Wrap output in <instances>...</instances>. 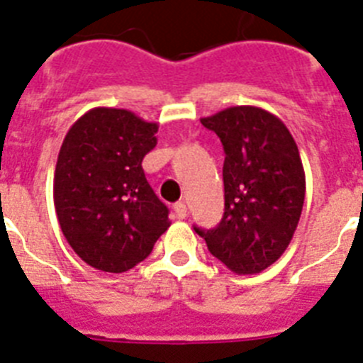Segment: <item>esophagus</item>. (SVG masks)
Segmentation results:
<instances>
[{"instance_id": "esophagus-1", "label": "esophagus", "mask_w": 363, "mask_h": 363, "mask_svg": "<svg viewBox=\"0 0 363 363\" xmlns=\"http://www.w3.org/2000/svg\"><path fill=\"white\" fill-rule=\"evenodd\" d=\"M174 211L175 215H177V218H184L186 215H188V208H186L184 202H177V204H174Z\"/></svg>"}]
</instances>
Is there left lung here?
I'll return each instance as SVG.
<instances>
[{"instance_id":"8db88e82","label":"left lung","mask_w":363,"mask_h":363,"mask_svg":"<svg viewBox=\"0 0 363 363\" xmlns=\"http://www.w3.org/2000/svg\"><path fill=\"white\" fill-rule=\"evenodd\" d=\"M226 153L224 217L199 230L208 250L237 275H253L282 257L298 226L306 174L298 146L277 116L259 106H230L202 117Z\"/></svg>"}]
</instances>
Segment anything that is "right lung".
<instances>
[{
  "mask_svg": "<svg viewBox=\"0 0 363 363\" xmlns=\"http://www.w3.org/2000/svg\"><path fill=\"white\" fill-rule=\"evenodd\" d=\"M157 130V123L130 110L97 106L65 135L54 206L67 242L88 266L106 273L132 269L172 224L143 169Z\"/></svg>",
  "mask_w": 363,
  "mask_h": 363,
  "instance_id": "add662e5",
  "label": "right lung"
}]
</instances>
